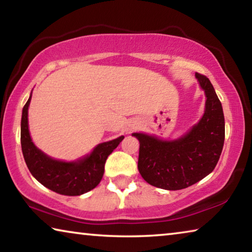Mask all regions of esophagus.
<instances>
[{
  "instance_id": "obj_1",
  "label": "esophagus",
  "mask_w": 252,
  "mask_h": 252,
  "mask_svg": "<svg viewBox=\"0 0 252 252\" xmlns=\"http://www.w3.org/2000/svg\"><path fill=\"white\" fill-rule=\"evenodd\" d=\"M135 127V125H131V126H129V129H127V132H131L132 130H133Z\"/></svg>"
}]
</instances>
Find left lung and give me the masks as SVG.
Masks as SVG:
<instances>
[{
	"label": "left lung",
	"mask_w": 252,
	"mask_h": 252,
	"mask_svg": "<svg viewBox=\"0 0 252 252\" xmlns=\"http://www.w3.org/2000/svg\"><path fill=\"white\" fill-rule=\"evenodd\" d=\"M206 93L200 121L177 140L133 133L140 142L138 169L149 185L181 190L202 180L218 163L224 142L222 105L206 75L195 73Z\"/></svg>",
	"instance_id": "obj_1"
}]
</instances>
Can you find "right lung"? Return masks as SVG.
I'll return each instance as SVG.
<instances>
[{
	"label": "right lung",
	"instance_id": "obj_1",
	"mask_svg": "<svg viewBox=\"0 0 252 252\" xmlns=\"http://www.w3.org/2000/svg\"><path fill=\"white\" fill-rule=\"evenodd\" d=\"M31 96L23 106L21 120V146L30 172L44 187L60 194L80 195L94 189L103 177L106 159L125 136L97 144L90 155L78 161L52 159L34 146L30 135L28 110Z\"/></svg>",
	"mask_w": 252,
	"mask_h": 252
}]
</instances>
